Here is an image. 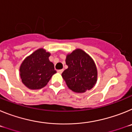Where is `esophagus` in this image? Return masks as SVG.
Returning <instances> with one entry per match:
<instances>
[{
	"label": "esophagus",
	"instance_id": "1",
	"mask_svg": "<svg viewBox=\"0 0 132 132\" xmlns=\"http://www.w3.org/2000/svg\"><path fill=\"white\" fill-rule=\"evenodd\" d=\"M63 71V69H59V70H57V72L59 73H62V72Z\"/></svg>",
	"mask_w": 132,
	"mask_h": 132
}]
</instances>
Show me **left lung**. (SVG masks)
<instances>
[{"instance_id": "1", "label": "left lung", "mask_w": 132, "mask_h": 132, "mask_svg": "<svg viewBox=\"0 0 132 132\" xmlns=\"http://www.w3.org/2000/svg\"><path fill=\"white\" fill-rule=\"evenodd\" d=\"M68 68L61 75L72 91L83 93L90 90L97 81L98 71L94 60L81 49L68 53L65 59Z\"/></svg>"}]
</instances>
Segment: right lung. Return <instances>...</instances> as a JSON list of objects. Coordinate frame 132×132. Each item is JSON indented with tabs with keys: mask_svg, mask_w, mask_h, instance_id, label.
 <instances>
[{
	"mask_svg": "<svg viewBox=\"0 0 132 132\" xmlns=\"http://www.w3.org/2000/svg\"><path fill=\"white\" fill-rule=\"evenodd\" d=\"M51 53L39 48L24 59L20 67V76L27 88L38 90L44 88L56 71L49 59Z\"/></svg>",
	"mask_w": 132,
	"mask_h": 132,
	"instance_id": "add662e5",
	"label": "right lung"
}]
</instances>
